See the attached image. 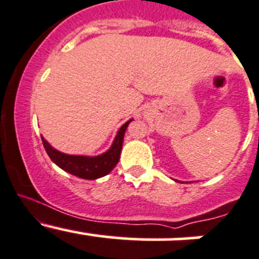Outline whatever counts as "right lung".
<instances>
[{
    "mask_svg": "<svg viewBox=\"0 0 259 259\" xmlns=\"http://www.w3.org/2000/svg\"><path fill=\"white\" fill-rule=\"evenodd\" d=\"M133 119L127 121L117 132L114 137L113 143L106 152L101 153L98 156H83V155H68L63 153L50 146V143L41 137L42 145L48 152L49 157L51 158L55 165H58L61 170L71 174L74 176H78L85 180H96V179L103 178L108 175L114 166L117 165L121 156L122 145H123V137L126 133L127 127Z\"/></svg>",
    "mask_w": 259,
    "mask_h": 259,
    "instance_id": "right-lung-1",
    "label": "right lung"
}]
</instances>
